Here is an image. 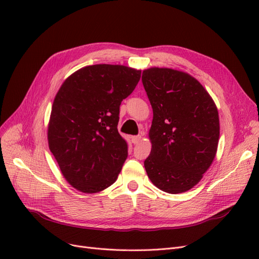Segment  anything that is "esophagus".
<instances>
[{
  "mask_svg": "<svg viewBox=\"0 0 259 259\" xmlns=\"http://www.w3.org/2000/svg\"><path fill=\"white\" fill-rule=\"evenodd\" d=\"M142 139H143L142 135L133 136V137H132V142H133V144H139L140 142H142Z\"/></svg>",
  "mask_w": 259,
  "mask_h": 259,
  "instance_id": "1",
  "label": "esophagus"
}]
</instances>
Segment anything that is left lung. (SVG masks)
<instances>
[{
    "mask_svg": "<svg viewBox=\"0 0 259 259\" xmlns=\"http://www.w3.org/2000/svg\"><path fill=\"white\" fill-rule=\"evenodd\" d=\"M143 84L153 110L152 145L145 168L167 193L190 190L217 152L219 116L213 98L193 76L169 68H149Z\"/></svg>",
    "mask_w": 259,
    "mask_h": 259,
    "instance_id": "8db88e82",
    "label": "left lung"
}]
</instances>
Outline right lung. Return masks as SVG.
<instances>
[{"label":"right lung","instance_id":"add662e5","mask_svg":"<svg viewBox=\"0 0 259 259\" xmlns=\"http://www.w3.org/2000/svg\"><path fill=\"white\" fill-rule=\"evenodd\" d=\"M142 70L93 65L68 76L55 96L49 147L61 174L76 190L96 193L110 187L127 158L117 132L120 105L135 90Z\"/></svg>","mask_w":259,"mask_h":259}]
</instances>
